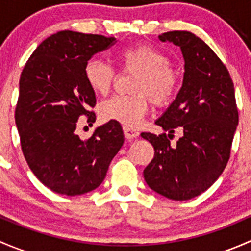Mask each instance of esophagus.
<instances>
[{
	"label": "esophagus",
	"mask_w": 251,
	"mask_h": 251,
	"mask_svg": "<svg viewBox=\"0 0 251 251\" xmlns=\"http://www.w3.org/2000/svg\"><path fill=\"white\" fill-rule=\"evenodd\" d=\"M124 135H125V137L127 138V140H133V138L138 137V135H140V132L136 130H133V128H130V127H126V126H124Z\"/></svg>",
	"instance_id": "1"
}]
</instances>
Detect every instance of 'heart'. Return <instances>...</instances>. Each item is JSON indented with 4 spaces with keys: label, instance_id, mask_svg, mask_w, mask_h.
<instances>
[{
    "label": "heart",
    "instance_id": "heart-1",
    "mask_svg": "<svg viewBox=\"0 0 251 251\" xmlns=\"http://www.w3.org/2000/svg\"><path fill=\"white\" fill-rule=\"evenodd\" d=\"M124 70L137 73L130 96H115L100 105V115L105 121H116L126 127L137 126L148 110L149 100L155 107L169 105L178 88V75L170 65L168 55L149 45L124 48L116 53ZM83 76L91 90L100 96L109 93L115 72L107 63L90 59Z\"/></svg>",
    "mask_w": 251,
    "mask_h": 251
}]
</instances>
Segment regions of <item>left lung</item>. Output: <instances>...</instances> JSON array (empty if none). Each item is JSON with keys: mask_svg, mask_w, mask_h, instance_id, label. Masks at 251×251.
Masks as SVG:
<instances>
[{"mask_svg": "<svg viewBox=\"0 0 251 251\" xmlns=\"http://www.w3.org/2000/svg\"><path fill=\"white\" fill-rule=\"evenodd\" d=\"M159 39L181 48L184 75L176 100L155 124L169 137L176 128L183 136L171 144L166 133H142L155 151L143 175L156 193L188 201L212 186L228 163L238 125L233 81L214 50L192 32L169 31Z\"/></svg>", "mask_w": 251, "mask_h": 251, "instance_id": "left-lung-1", "label": "left lung"}]
</instances>
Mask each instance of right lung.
<instances>
[{"label": "right lung", "mask_w": 251, "mask_h": 251, "mask_svg": "<svg viewBox=\"0 0 251 251\" xmlns=\"http://www.w3.org/2000/svg\"><path fill=\"white\" fill-rule=\"evenodd\" d=\"M115 39L64 30L50 35L27 59L19 80L16 124L22 151L35 176L50 191L80 196L97 188L124 143L109 121L87 140L76 133L80 116L96 121V95L83 68Z\"/></svg>", "instance_id": "obj_1"}]
</instances>
